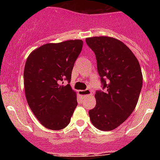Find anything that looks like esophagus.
<instances>
[{"instance_id":"obj_1","label":"esophagus","mask_w":160,"mask_h":160,"mask_svg":"<svg viewBox=\"0 0 160 160\" xmlns=\"http://www.w3.org/2000/svg\"><path fill=\"white\" fill-rule=\"evenodd\" d=\"M78 93H79V94H80L81 96H82L83 98L87 97V96H89L90 94H91V91H90V90H88V89H87V90H79Z\"/></svg>"}]
</instances>
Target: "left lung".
I'll return each instance as SVG.
<instances>
[{"mask_svg":"<svg viewBox=\"0 0 160 160\" xmlns=\"http://www.w3.org/2000/svg\"><path fill=\"white\" fill-rule=\"evenodd\" d=\"M97 60L103 90L95 93L90 121L101 131H112L131 115L138 102L142 75L138 59L121 41L109 37L86 39Z\"/></svg>","mask_w":160,"mask_h":160,"instance_id":"8db88e82","label":"left lung"}]
</instances>
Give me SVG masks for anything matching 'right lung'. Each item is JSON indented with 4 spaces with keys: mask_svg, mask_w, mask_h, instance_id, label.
<instances>
[{
    "mask_svg": "<svg viewBox=\"0 0 160 160\" xmlns=\"http://www.w3.org/2000/svg\"><path fill=\"white\" fill-rule=\"evenodd\" d=\"M82 40L48 43L29 54L24 70L26 100L39 122L50 130H62L70 123L78 105L76 93L69 83ZM67 81L64 86L61 83Z\"/></svg>",
    "mask_w": 160,
    "mask_h": 160,
    "instance_id": "1",
    "label": "right lung"
}]
</instances>
